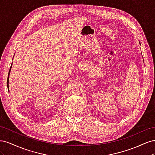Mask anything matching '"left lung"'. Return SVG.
<instances>
[{
    "label": "left lung",
    "mask_w": 155,
    "mask_h": 155,
    "mask_svg": "<svg viewBox=\"0 0 155 155\" xmlns=\"http://www.w3.org/2000/svg\"><path fill=\"white\" fill-rule=\"evenodd\" d=\"M139 43H140V42H139Z\"/></svg>",
    "instance_id": "left-lung-1"
}]
</instances>
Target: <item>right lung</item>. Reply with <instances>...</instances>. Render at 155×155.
Masks as SVG:
<instances>
[{
    "mask_svg": "<svg viewBox=\"0 0 155 155\" xmlns=\"http://www.w3.org/2000/svg\"><path fill=\"white\" fill-rule=\"evenodd\" d=\"M12 67V64L11 65V67H10V71H9V73H8V80H7V87H8V89L9 90V78H10V71H11V68Z\"/></svg>",
    "mask_w": 155,
    "mask_h": 155,
    "instance_id": "add662e5",
    "label": "right lung"
}]
</instances>
